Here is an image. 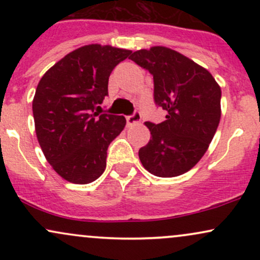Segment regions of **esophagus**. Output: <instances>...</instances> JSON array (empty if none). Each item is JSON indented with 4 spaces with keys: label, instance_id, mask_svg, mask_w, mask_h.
Wrapping results in <instances>:
<instances>
[{
    "label": "esophagus",
    "instance_id": "1",
    "mask_svg": "<svg viewBox=\"0 0 260 260\" xmlns=\"http://www.w3.org/2000/svg\"><path fill=\"white\" fill-rule=\"evenodd\" d=\"M127 126H134V124H138L140 122V113L138 111H134L133 115L127 116Z\"/></svg>",
    "mask_w": 260,
    "mask_h": 260
}]
</instances>
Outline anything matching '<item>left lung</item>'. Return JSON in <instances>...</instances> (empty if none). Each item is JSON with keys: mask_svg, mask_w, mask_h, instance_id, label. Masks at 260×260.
<instances>
[{"mask_svg": "<svg viewBox=\"0 0 260 260\" xmlns=\"http://www.w3.org/2000/svg\"><path fill=\"white\" fill-rule=\"evenodd\" d=\"M131 59L154 79V101L166 120L145 122L150 140L139 149L145 170L157 177L189 171L202 159L221 117V89L209 71L164 46L138 50Z\"/></svg>", "mask_w": 260, "mask_h": 260, "instance_id": "left-lung-1", "label": "left lung"}]
</instances>
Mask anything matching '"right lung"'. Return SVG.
Masks as SVG:
<instances>
[{"label":"right lung","mask_w":260,"mask_h":260,"mask_svg":"<svg viewBox=\"0 0 260 260\" xmlns=\"http://www.w3.org/2000/svg\"><path fill=\"white\" fill-rule=\"evenodd\" d=\"M132 53L85 45L44 74L34 100L35 132L50 165L66 181L86 184L106 169L107 148L123 131V116L95 112L109 91L113 68Z\"/></svg>","instance_id":"add662e5"}]
</instances>
